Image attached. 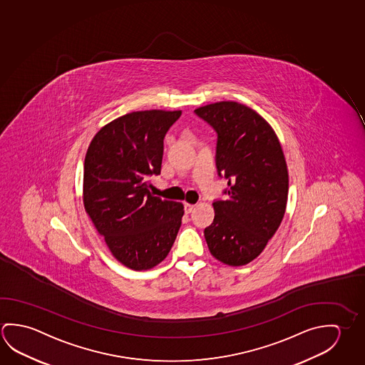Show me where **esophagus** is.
Returning a JSON list of instances; mask_svg holds the SVG:
<instances>
[{
    "mask_svg": "<svg viewBox=\"0 0 365 365\" xmlns=\"http://www.w3.org/2000/svg\"><path fill=\"white\" fill-rule=\"evenodd\" d=\"M195 209V205H192V203L185 202V214H190L192 210Z\"/></svg>",
    "mask_w": 365,
    "mask_h": 365,
    "instance_id": "1",
    "label": "esophagus"
}]
</instances>
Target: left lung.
Instances as JSON below:
<instances>
[{"label": "left lung", "instance_id": "8db88e82", "mask_svg": "<svg viewBox=\"0 0 365 365\" xmlns=\"http://www.w3.org/2000/svg\"><path fill=\"white\" fill-rule=\"evenodd\" d=\"M217 133L216 167L227 200L212 203L205 229L210 253L227 266H245L262 253L280 227L289 191L287 160L269 122L247 106L217 102L195 109Z\"/></svg>", "mask_w": 365, "mask_h": 365}]
</instances>
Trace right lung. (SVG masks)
<instances>
[{
    "mask_svg": "<svg viewBox=\"0 0 365 365\" xmlns=\"http://www.w3.org/2000/svg\"><path fill=\"white\" fill-rule=\"evenodd\" d=\"M180 113L125 114L96 132L85 155V211L113 257L135 271L165 259L185 214L183 203L151 195L148 180L160 174L163 140Z\"/></svg>",
    "mask_w": 365,
    "mask_h": 365,
    "instance_id": "right-lung-1",
    "label": "right lung"
}]
</instances>
